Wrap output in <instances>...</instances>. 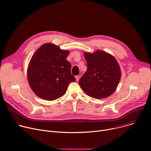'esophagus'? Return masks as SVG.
I'll use <instances>...</instances> for the list:
<instances>
[{"label": "esophagus", "instance_id": "esophagus-1", "mask_svg": "<svg viewBox=\"0 0 151 151\" xmlns=\"http://www.w3.org/2000/svg\"><path fill=\"white\" fill-rule=\"evenodd\" d=\"M75 79H76V81H78L79 80V75L76 76H75Z\"/></svg>", "mask_w": 151, "mask_h": 151}]
</instances>
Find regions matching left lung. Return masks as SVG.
<instances>
[{
  "label": "left lung",
  "mask_w": 151,
  "mask_h": 151,
  "mask_svg": "<svg viewBox=\"0 0 151 151\" xmlns=\"http://www.w3.org/2000/svg\"><path fill=\"white\" fill-rule=\"evenodd\" d=\"M87 70L79 84L89 96L102 99L111 96L116 90L121 78L120 65L114 56L101 50L84 52Z\"/></svg>",
  "instance_id": "1"
}]
</instances>
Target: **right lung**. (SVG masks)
I'll use <instances>...</instances> for the list:
<instances>
[{
	"instance_id": "1",
	"label": "right lung",
	"mask_w": 151,
	"mask_h": 151,
	"mask_svg": "<svg viewBox=\"0 0 151 151\" xmlns=\"http://www.w3.org/2000/svg\"><path fill=\"white\" fill-rule=\"evenodd\" d=\"M69 50L52 43L41 46L33 54L27 70L29 85L41 99L54 101L65 93L71 82V65L66 58Z\"/></svg>"
}]
</instances>
